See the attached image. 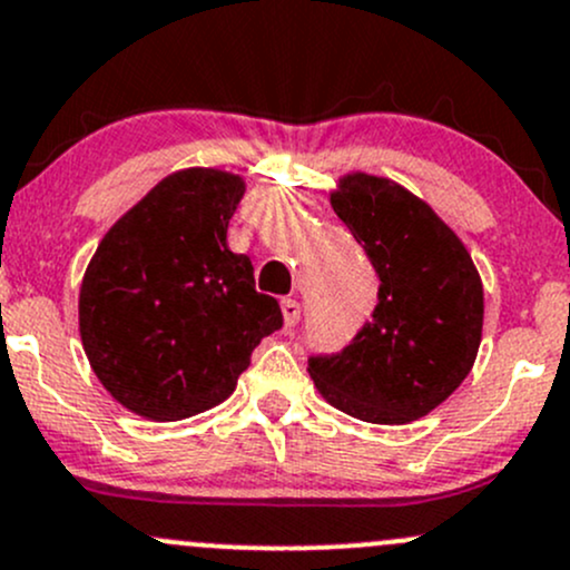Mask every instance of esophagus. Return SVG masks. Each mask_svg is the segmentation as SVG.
Listing matches in <instances>:
<instances>
[{"instance_id": "obj_1", "label": "esophagus", "mask_w": 570, "mask_h": 570, "mask_svg": "<svg viewBox=\"0 0 570 570\" xmlns=\"http://www.w3.org/2000/svg\"><path fill=\"white\" fill-rule=\"evenodd\" d=\"M281 314H284V325L286 327H295L301 322V303L295 297H284L281 301Z\"/></svg>"}]
</instances>
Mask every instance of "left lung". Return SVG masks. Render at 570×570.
<instances>
[{"instance_id": "left-lung-1", "label": "left lung", "mask_w": 570, "mask_h": 570, "mask_svg": "<svg viewBox=\"0 0 570 570\" xmlns=\"http://www.w3.org/2000/svg\"><path fill=\"white\" fill-rule=\"evenodd\" d=\"M380 275V303L341 355L311 357L327 404L380 426L429 415L472 371L483 335V281L461 237L395 179L350 171L331 190Z\"/></svg>"}]
</instances>
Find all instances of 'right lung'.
Here are the masks:
<instances>
[{"mask_svg":"<svg viewBox=\"0 0 570 570\" xmlns=\"http://www.w3.org/2000/svg\"><path fill=\"white\" fill-rule=\"evenodd\" d=\"M245 179L171 171L100 239L79 292V333L125 410L169 423L229 399L262 338L284 325L254 265L226 245Z\"/></svg>","mask_w":570,"mask_h":570,"instance_id":"add662e5","label":"right lung"}]
</instances>
